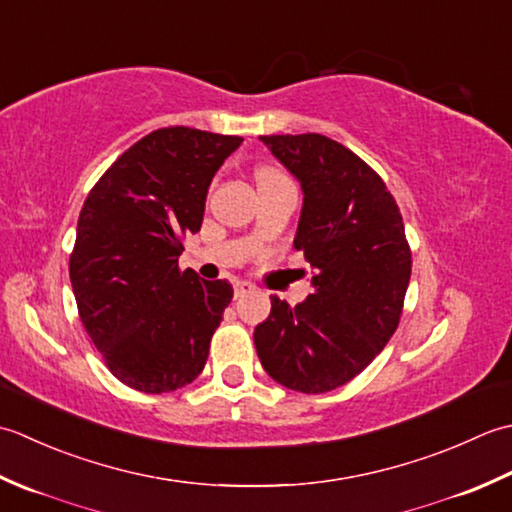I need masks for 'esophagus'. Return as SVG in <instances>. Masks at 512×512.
Instances as JSON below:
<instances>
[{"label":"esophagus","mask_w":512,"mask_h":512,"mask_svg":"<svg viewBox=\"0 0 512 512\" xmlns=\"http://www.w3.org/2000/svg\"><path fill=\"white\" fill-rule=\"evenodd\" d=\"M249 291H254V285L245 283V280H238V283H234V296L236 298H243L245 294H249Z\"/></svg>","instance_id":"1"}]
</instances>
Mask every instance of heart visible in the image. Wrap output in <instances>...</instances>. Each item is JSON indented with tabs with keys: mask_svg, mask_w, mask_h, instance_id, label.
I'll use <instances>...</instances> for the list:
<instances>
[{
	"mask_svg": "<svg viewBox=\"0 0 512 512\" xmlns=\"http://www.w3.org/2000/svg\"><path fill=\"white\" fill-rule=\"evenodd\" d=\"M274 176H285L283 172H278V170H274V168H260L258 172H256V179L258 181H263V179H274Z\"/></svg>",
	"mask_w": 512,
	"mask_h": 512,
	"instance_id": "b5f03b06",
	"label": "heart"
}]
</instances>
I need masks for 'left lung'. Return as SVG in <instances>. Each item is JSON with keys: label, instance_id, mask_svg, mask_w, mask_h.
Wrapping results in <instances>:
<instances>
[{"label": "left lung", "instance_id": "1", "mask_svg": "<svg viewBox=\"0 0 512 512\" xmlns=\"http://www.w3.org/2000/svg\"><path fill=\"white\" fill-rule=\"evenodd\" d=\"M260 141L300 183L294 247L314 269V294L296 307L271 296L254 329L258 358L291 391H333L398 329L411 278L402 214L380 176L338 141L314 132Z\"/></svg>", "mask_w": 512, "mask_h": 512}]
</instances>
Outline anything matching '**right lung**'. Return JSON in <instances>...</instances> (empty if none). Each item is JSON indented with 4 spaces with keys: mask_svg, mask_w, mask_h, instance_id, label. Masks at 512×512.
<instances>
[{
    "mask_svg": "<svg viewBox=\"0 0 512 512\" xmlns=\"http://www.w3.org/2000/svg\"><path fill=\"white\" fill-rule=\"evenodd\" d=\"M241 137L154 130L125 150L81 207L70 256L79 318L108 369L143 393H168L203 371L234 289L179 269L183 236L203 223L218 168Z\"/></svg>",
    "mask_w": 512,
    "mask_h": 512,
    "instance_id": "obj_1",
    "label": "right lung"
}]
</instances>
